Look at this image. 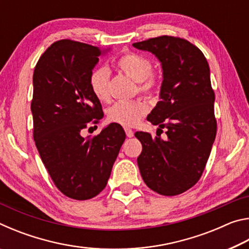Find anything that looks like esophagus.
<instances>
[{
    "label": "esophagus",
    "mask_w": 249,
    "mask_h": 249,
    "mask_svg": "<svg viewBox=\"0 0 249 249\" xmlns=\"http://www.w3.org/2000/svg\"><path fill=\"white\" fill-rule=\"evenodd\" d=\"M125 133H126V136H127V137H133L134 136V132L128 127L125 128Z\"/></svg>",
    "instance_id": "1"
}]
</instances>
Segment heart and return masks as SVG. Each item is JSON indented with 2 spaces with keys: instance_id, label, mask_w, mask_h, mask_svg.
<instances>
[{
  "instance_id": "1",
  "label": "heart",
  "mask_w": 249,
  "mask_h": 249,
  "mask_svg": "<svg viewBox=\"0 0 249 249\" xmlns=\"http://www.w3.org/2000/svg\"><path fill=\"white\" fill-rule=\"evenodd\" d=\"M121 72L137 83V90L147 96H154L158 90V81L151 74L153 65L148 58L140 53H128L116 61ZM109 71L107 67H99L92 71L89 78L90 89L100 101L108 99ZM147 105L142 100L120 101L107 109V120L125 127H132L146 114Z\"/></svg>"
}]
</instances>
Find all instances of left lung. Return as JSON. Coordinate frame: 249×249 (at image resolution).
<instances>
[{
    "label": "left lung",
    "instance_id": "obj_1",
    "mask_svg": "<svg viewBox=\"0 0 249 249\" xmlns=\"http://www.w3.org/2000/svg\"><path fill=\"white\" fill-rule=\"evenodd\" d=\"M133 46L161 64L160 101L147 120L158 129L167 128L165 141L135 133L142 146L137 158L142 178L159 195H180L199 181L215 140L210 67L199 48L178 37L160 36Z\"/></svg>",
    "mask_w": 249,
    "mask_h": 249
}]
</instances>
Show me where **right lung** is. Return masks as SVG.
<instances>
[{"label":"right lung","instance_id":"add662e5","mask_svg":"<svg viewBox=\"0 0 249 249\" xmlns=\"http://www.w3.org/2000/svg\"><path fill=\"white\" fill-rule=\"evenodd\" d=\"M108 50L58 40L34 70V141L53 183L74 200H89L103 190L126 137L114 123L92 138L81 134L102 117L89 78L99 57Z\"/></svg>","mask_w":249,"mask_h":249}]
</instances>
